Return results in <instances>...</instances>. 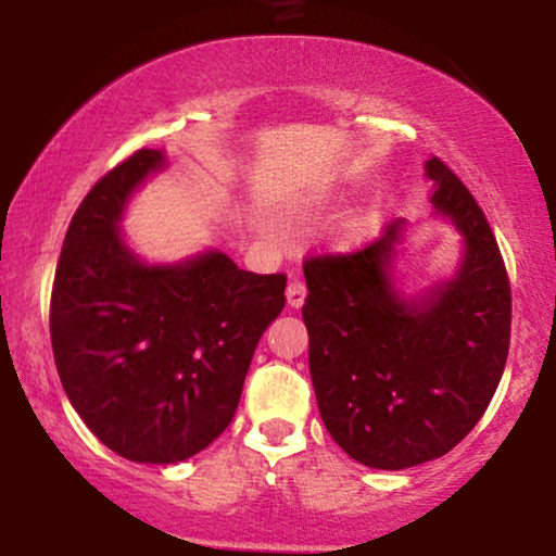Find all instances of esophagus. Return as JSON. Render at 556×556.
Returning <instances> with one entry per match:
<instances>
[{
	"mask_svg": "<svg viewBox=\"0 0 556 556\" xmlns=\"http://www.w3.org/2000/svg\"><path fill=\"white\" fill-rule=\"evenodd\" d=\"M286 299H288V306H291V308H301L303 301H306V283H303V280H299V278H293L286 288Z\"/></svg>",
	"mask_w": 556,
	"mask_h": 556,
	"instance_id": "1",
	"label": "esophagus"
}]
</instances>
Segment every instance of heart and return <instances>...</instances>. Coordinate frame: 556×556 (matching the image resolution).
Listing matches in <instances>:
<instances>
[{"instance_id": "obj_1", "label": "heart", "mask_w": 556, "mask_h": 556, "mask_svg": "<svg viewBox=\"0 0 556 556\" xmlns=\"http://www.w3.org/2000/svg\"><path fill=\"white\" fill-rule=\"evenodd\" d=\"M318 200H331V194H321V197H318ZM367 227H369V217L367 215H354L352 219H346V223L341 225L339 235L344 240H359L362 235L367 232Z\"/></svg>"}]
</instances>
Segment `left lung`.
Wrapping results in <instances>:
<instances>
[{"mask_svg":"<svg viewBox=\"0 0 556 556\" xmlns=\"http://www.w3.org/2000/svg\"><path fill=\"white\" fill-rule=\"evenodd\" d=\"M432 210L460 232L451 278L402 291L407 219L354 255L311 257L308 369L318 413L362 466L402 470L453 451L489 407L511 337V288L485 215L440 162H425Z\"/></svg>","mask_w":556,"mask_h":556,"instance_id":"8db88e82","label":"left lung"}]
</instances>
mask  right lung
I'll return each mask as SVG.
<instances>
[{
    "mask_svg": "<svg viewBox=\"0 0 556 556\" xmlns=\"http://www.w3.org/2000/svg\"><path fill=\"white\" fill-rule=\"evenodd\" d=\"M164 149H141L86 194L65 232L50 303L63 390L121 458L187 460L223 435L286 276L240 270L223 250L177 263L134 253L121 219Z\"/></svg>",
    "mask_w": 556,
    "mask_h": 556,
    "instance_id": "right-lung-1",
    "label": "right lung"
}]
</instances>
